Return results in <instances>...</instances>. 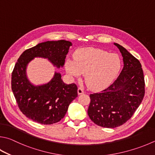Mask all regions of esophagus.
I'll list each match as a JSON object with an SVG mask.
<instances>
[{"instance_id": "esophagus-1", "label": "esophagus", "mask_w": 155, "mask_h": 155, "mask_svg": "<svg viewBox=\"0 0 155 155\" xmlns=\"http://www.w3.org/2000/svg\"><path fill=\"white\" fill-rule=\"evenodd\" d=\"M85 93V91H84V90L81 88V87H78V95H81V94H83Z\"/></svg>"}]
</instances>
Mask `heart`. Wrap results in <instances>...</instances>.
I'll return each mask as SVG.
<instances>
[{"label":"heart","mask_w":155,"mask_h":155,"mask_svg":"<svg viewBox=\"0 0 155 155\" xmlns=\"http://www.w3.org/2000/svg\"><path fill=\"white\" fill-rule=\"evenodd\" d=\"M74 60L68 59L65 68L73 77H81L85 74V81L90 89H104L113 81L121 68V61L116 53H109L95 48L78 49Z\"/></svg>","instance_id":"obj_1"}]
</instances>
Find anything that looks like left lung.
Segmentation results:
<instances>
[{
  "mask_svg": "<svg viewBox=\"0 0 155 155\" xmlns=\"http://www.w3.org/2000/svg\"><path fill=\"white\" fill-rule=\"evenodd\" d=\"M123 68L114 82L100 93L90 94L89 117L95 124L114 128L133 116L145 94L144 73L140 61L120 45Z\"/></svg>",
  "mask_w": 155,
  "mask_h": 155,
  "instance_id": "8db88e82",
  "label": "left lung"
}]
</instances>
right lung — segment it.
<instances>
[{
	"label": "right lung",
	"mask_w": 155,
	"mask_h": 155,
	"mask_svg": "<svg viewBox=\"0 0 155 155\" xmlns=\"http://www.w3.org/2000/svg\"><path fill=\"white\" fill-rule=\"evenodd\" d=\"M70 46L71 42L64 40L43 42L24 51L15 64L11 89L19 110L33 121L44 125L60 121L78 96V88L74 83H64L59 72H55L49 83L34 85L27 77L28 64L35 58H42L57 68L63 67Z\"/></svg>",
	"instance_id": "1"
}]
</instances>
